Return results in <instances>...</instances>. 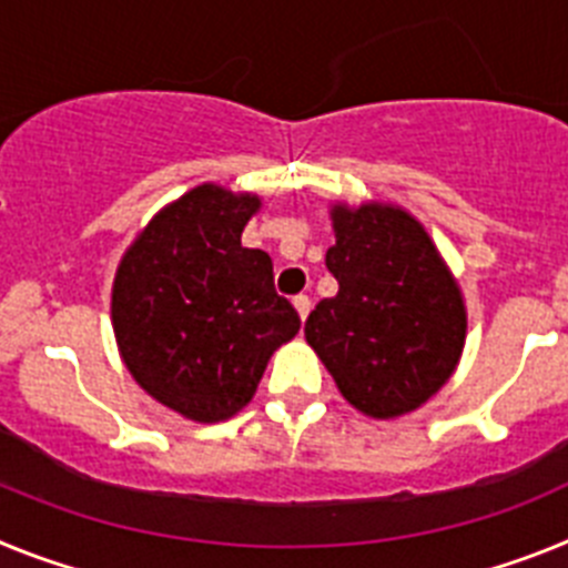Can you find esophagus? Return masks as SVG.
Returning <instances> with one entry per match:
<instances>
[{
  "mask_svg": "<svg viewBox=\"0 0 568 568\" xmlns=\"http://www.w3.org/2000/svg\"><path fill=\"white\" fill-rule=\"evenodd\" d=\"M294 308H297L300 320H305L308 312H312V297H308V294H297V297H294Z\"/></svg>",
  "mask_w": 568,
  "mask_h": 568,
  "instance_id": "1",
  "label": "esophagus"
}]
</instances>
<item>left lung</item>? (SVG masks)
Instances as JSON below:
<instances>
[{
    "label": "left lung",
    "instance_id": "left-lung-1",
    "mask_svg": "<svg viewBox=\"0 0 568 568\" xmlns=\"http://www.w3.org/2000/svg\"><path fill=\"white\" fill-rule=\"evenodd\" d=\"M325 254L339 291L305 320L343 397L368 417L414 412L452 377L466 339L460 288L423 225L392 205H337Z\"/></svg>",
    "mask_w": 568,
    "mask_h": 568
}]
</instances>
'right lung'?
Here are the masks:
<instances>
[{"mask_svg": "<svg viewBox=\"0 0 568 568\" xmlns=\"http://www.w3.org/2000/svg\"><path fill=\"white\" fill-rule=\"evenodd\" d=\"M256 209V196L200 185L148 223L113 280L128 372L189 420H229L254 397L271 354L300 332L271 256L240 240Z\"/></svg>", "mask_w": 568, "mask_h": 568, "instance_id": "right-lung-1", "label": "right lung"}]
</instances>
